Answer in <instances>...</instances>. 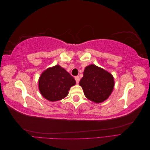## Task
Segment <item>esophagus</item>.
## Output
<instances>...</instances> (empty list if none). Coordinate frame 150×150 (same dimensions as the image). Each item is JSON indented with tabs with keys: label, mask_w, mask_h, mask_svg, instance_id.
<instances>
[{
	"label": "esophagus",
	"mask_w": 150,
	"mask_h": 150,
	"mask_svg": "<svg viewBox=\"0 0 150 150\" xmlns=\"http://www.w3.org/2000/svg\"><path fill=\"white\" fill-rule=\"evenodd\" d=\"M74 78H75L76 81V83H77V84H78V83H79V80H80L79 77V76H76Z\"/></svg>",
	"instance_id": "esophagus-1"
}]
</instances>
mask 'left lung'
<instances>
[{"label":"left lung","mask_w":150,"mask_h":150,"mask_svg":"<svg viewBox=\"0 0 150 150\" xmlns=\"http://www.w3.org/2000/svg\"><path fill=\"white\" fill-rule=\"evenodd\" d=\"M79 85L89 100L101 103L111 94L115 80L110 72L94 64H90L85 67Z\"/></svg>","instance_id":"1"}]
</instances>
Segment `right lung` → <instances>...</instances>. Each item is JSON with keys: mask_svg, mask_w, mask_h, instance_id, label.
<instances>
[{"mask_svg": "<svg viewBox=\"0 0 150 150\" xmlns=\"http://www.w3.org/2000/svg\"><path fill=\"white\" fill-rule=\"evenodd\" d=\"M39 89L42 96L50 101L65 98L76 81L69 72L59 65L47 68L39 79Z\"/></svg>", "mask_w": 150, "mask_h": 150, "instance_id": "add662e5", "label": "right lung"}]
</instances>
